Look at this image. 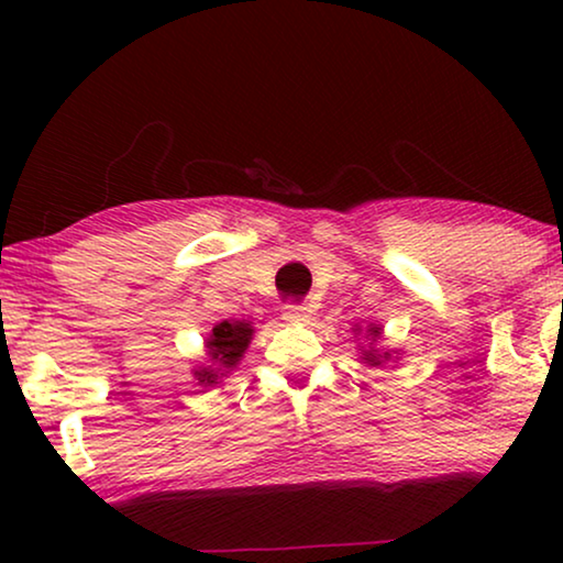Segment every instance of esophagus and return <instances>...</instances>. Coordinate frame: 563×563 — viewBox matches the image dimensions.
I'll use <instances>...</instances> for the list:
<instances>
[{
    "mask_svg": "<svg viewBox=\"0 0 563 563\" xmlns=\"http://www.w3.org/2000/svg\"><path fill=\"white\" fill-rule=\"evenodd\" d=\"M284 320L299 322V325H305V322L310 320V312H307V307H302V305H287V307H284Z\"/></svg>",
    "mask_w": 563,
    "mask_h": 563,
    "instance_id": "1",
    "label": "esophagus"
}]
</instances>
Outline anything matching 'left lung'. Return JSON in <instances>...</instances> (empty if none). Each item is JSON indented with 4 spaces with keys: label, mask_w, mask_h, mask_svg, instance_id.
I'll return each mask as SVG.
<instances>
[{
    "label": "left lung",
    "mask_w": 563,
    "mask_h": 563,
    "mask_svg": "<svg viewBox=\"0 0 563 563\" xmlns=\"http://www.w3.org/2000/svg\"><path fill=\"white\" fill-rule=\"evenodd\" d=\"M356 330V333H361V328L356 325L353 328ZM366 338L372 343H368V349H364V345H361V361H364L366 366H382V364H387V361H391V351H379L376 349V343L382 341V325H376V322H372V325L366 328Z\"/></svg>",
    "instance_id": "1"
}]
</instances>
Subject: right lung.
Instances as JSON below:
<instances>
[{
    "mask_svg": "<svg viewBox=\"0 0 563 563\" xmlns=\"http://www.w3.org/2000/svg\"><path fill=\"white\" fill-rule=\"evenodd\" d=\"M256 328L249 320H222L205 338V356L202 366L191 368L199 387H218L228 374H233L241 364L245 351L253 341Z\"/></svg>",
    "mask_w": 563,
    "mask_h": 563,
    "instance_id": "1",
    "label": "right lung"
}]
</instances>
